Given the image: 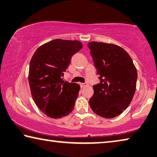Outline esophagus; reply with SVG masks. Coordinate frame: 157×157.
I'll list each match as a JSON object with an SVG mask.
<instances>
[{
	"label": "esophagus",
	"mask_w": 157,
	"mask_h": 157,
	"mask_svg": "<svg viewBox=\"0 0 157 157\" xmlns=\"http://www.w3.org/2000/svg\"><path fill=\"white\" fill-rule=\"evenodd\" d=\"M87 85H88L87 83H80V86L82 88H84L86 86H87Z\"/></svg>",
	"instance_id": "esophagus-1"
}]
</instances>
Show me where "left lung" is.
Masks as SVG:
<instances>
[{
	"label": "left lung",
	"instance_id": "obj_1",
	"mask_svg": "<svg viewBox=\"0 0 157 157\" xmlns=\"http://www.w3.org/2000/svg\"><path fill=\"white\" fill-rule=\"evenodd\" d=\"M88 47L100 79V83L93 86L90 106L102 117H115L126 109L135 95L136 69L129 54L118 45L93 41Z\"/></svg>",
	"mask_w": 157,
	"mask_h": 157
}]
</instances>
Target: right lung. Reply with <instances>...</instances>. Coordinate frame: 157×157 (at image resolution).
<instances>
[{
    "instance_id": "add662e5",
    "label": "right lung",
    "mask_w": 157,
    "mask_h": 157,
    "mask_svg": "<svg viewBox=\"0 0 157 157\" xmlns=\"http://www.w3.org/2000/svg\"><path fill=\"white\" fill-rule=\"evenodd\" d=\"M83 44L78 40L56 39L41 45L31 58L29 84L36 106L51 118L72 112L80 86L62 78L71 59Z\"/></svg>"
}]
</instances>
